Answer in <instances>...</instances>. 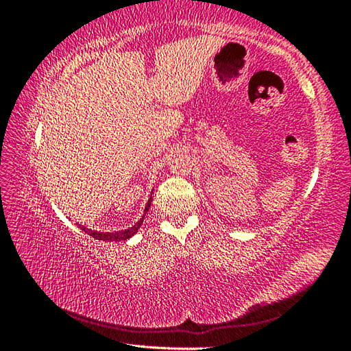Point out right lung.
<instances>
[{"label":"right lung","mask_w":351,"mask_h":351,"mask_svg":"<svg viewBox=\"0 0 351 351\" xmlns=\"http://www.w3.org/2000/svg\"><path fill=\"white\" fill-rule=\"evenodd\" d=\"M150 204H152V197L150 199H148V203L145 206V210L144 212H148V209H150ZM145 215H142V218L139 219L138 223H136L134 226H132V228L128 229H123V230H114V232H99V230H93V229H88L85 228V226L79 224V228L83 230V232L94 237L96 240H104V241H123V240H128L130 237H133L136 232H138L139 228L142 226V221H144Z\"/></svg>","instance_id":"obj_1"}]
</instances>
